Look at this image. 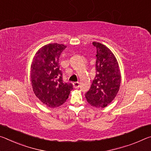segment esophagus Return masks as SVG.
<instances>
[{"label":"esophagus","instance_id":"esophagus-1","mask_svg":"<svg viewBox=\"0 0 151 151\" xmlns=\"http://www.w3.org/2000/svg\"><path fill=\"white\" fill-rule=\"evenodd\" d=\"M73 86L75 88H78L80 87V82H78V81H76V82H73Z\"/></svg>","mask_w":151,"mask_h":151}]
</instances>
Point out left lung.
<instances>
[{
  "label": "left lung",
  "mask_w": 151,
  "mask_h": 151,
  "mask_svg": "<svg viewBox=\"0 0 151 151\" xmlns=\"http://www.w3.org/2000/svg\"><path fill=\"white\" fill-rule=\"evenodd\" d=\"M92 44L97 49L96 75L85 96L91 106L103 108L112 102L119 91L120 70L117 59L110 49L98 42Z\"/></svg>",
  "instance_id": "8db88e82"
}]
</instances>
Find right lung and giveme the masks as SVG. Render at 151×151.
<instances>
[{"instance_id":"obj_1","label":"right lung","mask_w":151,"mask_h":151,"mask_svg":"<svg viewBox=\"0 0 151 151\" xmlns=\"http://www.w3.org/2000/svg\"><path fill=\"white\" fill-rule=\"evenodd\" d=\"M63 44L44 45L34 56L31 68V81L35 94L50 108L65 102L73 89L71 83H63L59 58L66 48Z\"/></svg>"}]
</instances>
